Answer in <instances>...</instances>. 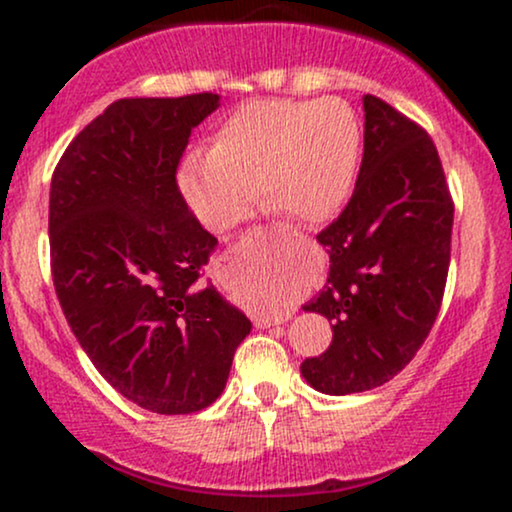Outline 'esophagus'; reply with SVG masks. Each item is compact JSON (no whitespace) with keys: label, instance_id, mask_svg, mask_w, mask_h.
I'll use <instances>...</instances> for the list:
<instances>
[{"label":"esophagus","instance_id":"esophagus-1","mask_svg":"<svg viewBox=\"0 0 512 512\" xmlns=\"http://www.w3.org/2000/svg\"><path fill=\"white\" fill-rule=\"evenodd\" d=\"M248 238L250 240H257V243H289L291 240V233H284L279 231V228H269V226H252L248 231ZM286 317H289V313L286 315H274V317H255V327H272V325H281V322H286Z\"/></svg>","mask_w":512,"mask_h":512}]
</instances>
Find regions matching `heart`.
<instances>
[{
    "label": "heart",
    "instance_id": "heart-1",
    "mask_svg": "<svg viewBox=\"0 0 512 512\" xmlns=\"http://www.w3.org/2000/svg\"><path fill=\"white\" fill-rule=\"evenodd\" d=\"M363 132L339 98L252 101L216 129L209 151L185 158L180 190L199 221L226 231L248 214L252 197L298 223H325L356 185Z\"/></svg>",
    "mask_w": 512,
    "mask_h": 512
}]
</instances>
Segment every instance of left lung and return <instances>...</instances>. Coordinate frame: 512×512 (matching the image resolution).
I'll return each instance as SVG.
<instances>
[{
    "instance_id": "1",
    "label": "left lung",
    "mask_w": 512,
    "mask_h": 512,
    "mask_svg": "<svg viewBox=\"0 0 512 512\" xmlns=\"http://www.w3.org/2000/svg\"><path fill=\"white\" fill-rule=\"evenodd\" d=\"M363 110L354 195L317 233L330 274L303 305L332 320L325 354L301 363L325 395L373 390L407 366L436 322L450 267L455 202L436 144L383 98L366 96Z\"/></svg>"
}]
</instances>
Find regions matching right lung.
Returning <instances> with one entry per match:
<instances>
[{"label":"right lung","instance_id":"add662e5","mask_svg":"<svg viewBox=\"0 0 512 512\" xmlns=\"http://www.w3.org/2000/svg\"><path fill=\"white\" fill-rule=\"evenodd\" d=\"M216 93L120 98L64 149L50 185V269L62 313L98 373L139 407L216 402L250 320L204 264L216 238L178 187L190 134Z\"/></svg>","mask_w":512,"mask_h":512}]
</instances>
